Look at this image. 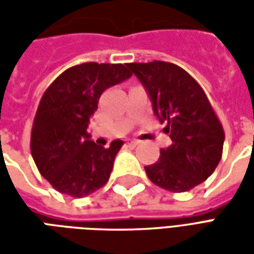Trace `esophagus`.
I'll use <instances>...</instances> for the list:
<instances>
[{"label": "esophagus", "instance_id": "obj_1", "mask_svg": "<svg viewBox=\"0 0 254 254\" xmlns=\"http://www.w3.org/2000/svg\"><path fill=\"white\" fill-rule=\"evenodd\" d=\"M138 143H140V141H138V140H134V138H129V140H127V144H129L130 147H136V145H138Z\"/></svg>", "mask_w": 254, "mask_h": 254}]
</instances>
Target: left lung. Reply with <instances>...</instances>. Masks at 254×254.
Wrapping results in <instances>:
<instances>
[{"instance_id": "8db88e82", "label": "left lung", "mask_w": 254, "mask_h": 254, "mask_svg": "<svg viewBox=\"0 0 254 254\" xmlns=\"http://www.w3.org/2000/svg\"><path fill=\"white\" fill-rule=\"evenodd\" d=\"M166 122L173 144L160 149L156 163L145 166L155 185L180 193L193 189L212 174L222 159L224 132L207 95L190 74L165 61L127 64Z\"/></svg>"}]
</instances>
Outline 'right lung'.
Segmentation results:
<instances>
[{
	"instance_id": "obj_1",
	"label": "right lung",
	"mask_w": 254,
	"mask_h": 254,
	"mask_svg": "<svg viewBox=\"0 0 254 254\" xmlns=\"http://www.w3.org/2000/svg\"><path fill=\"white\" fill-rule=\"evenodd\" d=\"M130 76L127 64L85 63L66 69L45 91L32 124L31 154L56 190L80 198L109 181L124 141L98 145L87 127L103 91Z\"/></svg>"
}]
</instances>
